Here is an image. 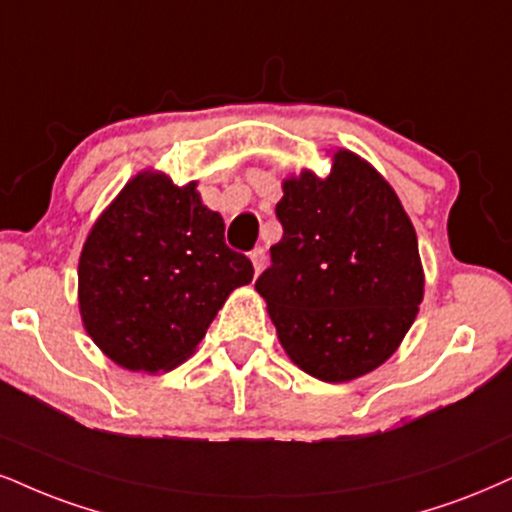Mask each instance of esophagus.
Returning <instances> with one entry per match:
<instances>
[{"label":"esophagus","mask_w":512,"mask_h":512,"mask_svg":"<svg viewBox=\"0 0 512 512\" xmlns=\"http://www.w3.org/2000/svg\"><path fill=\"white\" fill-rule=\"evenodd\" d=\"M249 258H251V263H254V270L258 275L263 270V266H266V249H261V246H258V249L251 251Z\"/></svg>","instance_id":"34e87169"}]
</instances>
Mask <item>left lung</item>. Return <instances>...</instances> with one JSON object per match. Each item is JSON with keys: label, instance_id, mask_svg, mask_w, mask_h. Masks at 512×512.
<instances>
[{"label": "left lung", "instance_id": "left-lung-1", "mask_svg": "<svg viewBox=\"0 0 512 512\" xmlns=\"http://www.w3.org/2000/svg\"><path fill=\"white\" fill-rule=\"evenodd\" d=\"M282 239L256 280L287 356L323 382H349L399 349L425 294L418 237L389 182L339 149L325 180L282 182Z\"/></svg>", "mask_w": 512, "mask_h": 512}]
</instances>
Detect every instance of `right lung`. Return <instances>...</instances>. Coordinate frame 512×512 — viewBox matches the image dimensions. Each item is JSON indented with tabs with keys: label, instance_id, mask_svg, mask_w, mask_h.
Listing matches in <instances>:
<instances>
[{
	"label": "right lung",
	"instance_id": "add662e5",
	"mask_svg": "<svg viewBox=\"0 0 512 512\" xmlns=\"http://www.w3.org/2000/svg\"><path fill=\"white\" fill-rule=\"evenodd\" d=\"M251 277L254 266L225 244L223 218L201 204L197 182L178 187L144 170L82 246V325L121 368L166 372L192 356L232 289Z\"/></svg>",
	"mask_w": 512,
	"mask_h": 512
}]
</instances>
